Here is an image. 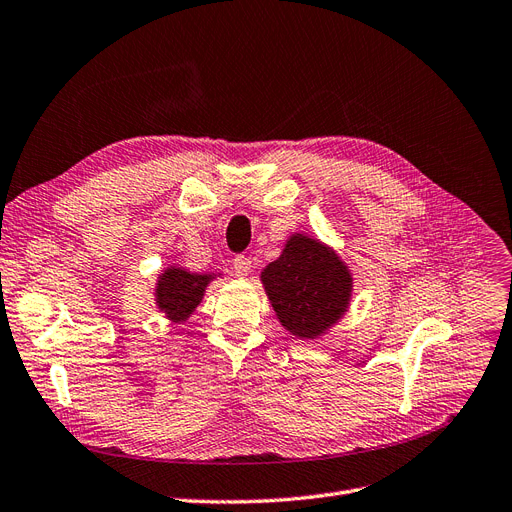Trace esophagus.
<instances>
[{
    "label": "esophagus",
    "mask_w": 512,
    "mask_h": 512,
    "mask_svg": "<svg viewBox=\"0 0 512 512\" xmlns=\"http://www.w3.org/2000/svg\"><path fill=\"white\" fill-rule=\"evenodd\" d=\"M233 271H235L237 277H248L250 271H252V260L248 256H243V254L235 256L233 258Z\"/></svg>",
    "instance_id": "esophagus-1"
}]
</instances>
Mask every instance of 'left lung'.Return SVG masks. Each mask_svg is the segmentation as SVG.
I'll use <instances>...</instances> for the list:
<instances>
[{
  "label": "left lung",
  "instance_id": "obj_1",
  "mask_svg": "<svg viewBox=\"0 0 512 512\" xmlns=\"http://www.w3.org/2000/svg\"><path fill=\"white\" fill-rule=\"evenodd\" d=\"M260 277L281 325L298 338L325 334L349 309V267L332 248L306 235H292Z\"/></svg>",
  "mask_w": 512,
  "mask_h": 512
}]
</instances>
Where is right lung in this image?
<instances>
[{"instance_id": "add662e5", "label": "right lung", "mask_w": 512, "mask_h": 512, "mask_svg": "<svg viewBox=\"0 0 512 512\" xmlns=\"http://www.w3.org/2000/svg\"><path fill=\"white\" fill-rule=\"evenodd\" d=\"M212 279L214 275H197L180 267L166 269L159 275L155 290L159 311L166 313L174 323L189 319Z\"/></svg>"}]
</instances>
